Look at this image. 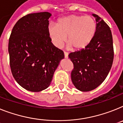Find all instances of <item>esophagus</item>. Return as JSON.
<instances>
[{
  "instance_id": "1",
  "label": "esophagus",
  "mask_w": 123,
  "mask_h": 123,
  "mask_svg": "<svg viewBox=\"0 0 123 123\" xmlns=\"http://www.w3.org/2000/svg\"><path fill=\"white\" fill-rule=\"evenodd\" d=\"M64 57L66 59L68 58V53L66 52H64Z\"/></svg>"
}]
</instances>
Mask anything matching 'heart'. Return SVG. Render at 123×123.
<instances>
[{"mask_svg": "<svg viewBox=\"0 0 123 123\" xmlns=\"http://www.w3.org/2000/svg\"><path fill=\"white\" fill-rule=\"evenodd\" d=\"M96 27V21L91 16L71 15L59 19L57 25H50L48 31L52 44L56 47H61L67 37V48L79 50L91 42Z\"/></svg>", "mask_w": 123, "mask_h": 123, "instance_id": "1", "label": "heart"}]
</instances>
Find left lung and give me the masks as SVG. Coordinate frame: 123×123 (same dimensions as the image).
Here are the masks:
<instances>
[{
    "mask_svg": "<svg viewBox=\"0 0 123 123\" xmlns=\"http://www.w3.org/2000/svg\"><path fill=\"white\" fill-rule=\"evenodd\" d=\"M96 21V32L87 47L71 52L69 58L74 69L71 80L74 86L83 92L98 87L109 74L114 59L112 36L108 24L96 14H92Z\"/></svg>",
    "mask_w": 123,
    "mask_h": 123,
    "instance_id": "8db88e82",
    "label": "left lung"
}]
</instances>
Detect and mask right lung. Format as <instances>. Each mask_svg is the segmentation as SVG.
<instances>
[{
  "label": "right lung",
  "mask_w": 123,
  "mask_h": 123,
  "mask_svg": "<svg viewBox=\"0 0 123 123\" xmlns=\"http://www.w3.org/2000/svg\"><path fill=\"white\" fill-rule=\"evenodd\" d=\"M49 12L25 15L16 22L9 41L10 66L20 86L32 92L49 87L63 51L51 42L49 35Z\"/></svg>",
  "instance_id": "obj_1"
}]
</instances>
